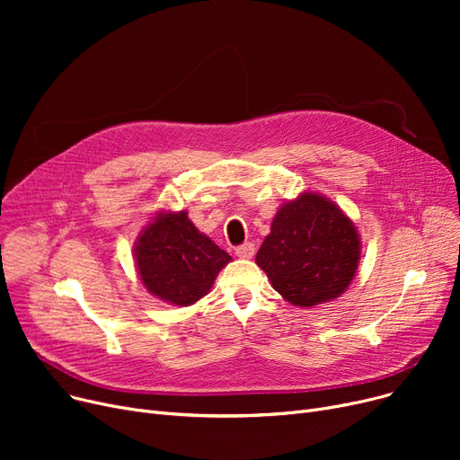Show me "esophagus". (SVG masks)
<instances>
[{
    "label": "esophagus",
    "mask_w": 460,
    "mask_h": 460,
    "mask_svg": "<svg viewBox=\"0 0 460 460\" xmlns=\"http://www.w3.org/2000/svg\"><path fill=\"white\" fill-rule=\"evenodd\" d=\"M234 253H236L238 257H243V259H252V257L255 255V244H253V243H244L243 246H238V248L234 250Z\"/></svg>",
    "instance_id": "obj_1"
}]
</instances>
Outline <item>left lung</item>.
<instances>
[{
    "label": "left lung",
    "mask_w": 460,
    "mask_h": 460,
    "mask_svg": "<svg viewBox=\"0 0 460 460\" xmlns=\"http://www.w3.org/2000/svg\"><path fill=\"white\" fill-rule=\"evenodd\" d=\"M359 234L350 217L315 191L279 207L255 262L293 305L340 298L356 276Z\"/></svg>",
    "instance_id": "obj_1"
}]
</instances>
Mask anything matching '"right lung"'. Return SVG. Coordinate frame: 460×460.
Instances as JSON below:
<instances>
[{"mask_svg": "<svg viewBox=\"0 0 460 460\" xmlns=\"http://www.w3.org/2000/svg\"><path fill=\"white\" fill-rule=\"evenodd\" d=\"M139 279L147 291L173 305L203 298L231 255L190 222L188 212H158L134 243Z\"/></svg>", "mask_w": 460, "mask_h": 460, "instance_id": "add662e5", "label": "right lung"}]
</instances>
